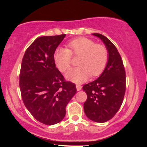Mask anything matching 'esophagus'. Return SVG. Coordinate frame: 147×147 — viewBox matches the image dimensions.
<instances>
[{
	"label": "esophagus",
	"instance_id": "34e87169",
	"mask_svg": "<svg viewBox=\"0 0 147 147\" xmlns=\"http://www.w3.org/2000/svg\"><path fill=\"white\" fill-rule=\"evenodd\" d=\"M76 88H77V91L81 90H82V86L79 85V84H77V85H76Z\"/></svg>",
	"mask_w": 147,
	"mask_h": 147
}]
</instances>
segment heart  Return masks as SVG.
Here are the masks:
<instances>
[{
    "label": "heart",
    "mask_w": 147,
    "mask_h": 147,
    "mask_svg": "<svg viewBox=\"0 0 147 147\" xmlns=\"http://www.w3.org/2000/svg\"><path fill=\"white\" fill-rule=\"evenodd\" d=\"M68 49L58 47L54 52L55 65L61 72L70 68L72 55L79 56L78 67L70 70L65 75L68 80L75 83H82L90 75L97 77L104 72L108 62V51L104 45L96 44L93 40L80 37L69 41Z\"/></svg>",
    "instance_id": "heart-1"
}]
</instances>
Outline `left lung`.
<instances>
[{"label":"left lung","mask_w":147,"mask_h":147,"mask_svg":"<svg viewBox=\"0 0 147 147\" xmlns=\"http://www.w3.org/2000/svg\"><path fill=\"white\" fill-rule=\"evenodd\" d=\"M92 35L104 43L109 59L98 79L83 86L87 94L84 109L88 119L102 123L113 117L122 105L126 90V73L122 58L113 43L100 34Z\"/></svg>","instance_id":"obj_1"}]
</instances>
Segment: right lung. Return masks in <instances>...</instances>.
I'll list each match as a JSON object with an SVG mask.
<instances>
[{"label":"right lung","instance_id":"1","mask_svg":"<svg viewBox=\"0 0 147 147\" xmlns=\"http://www.w3.org/2000/svg\"><path fill=\"white\" fill-rule=\"evenodd\" d=\"M65 36L38 37L28 47L22 60V99L33 117L46 125L63 119L65 107L77 92L75 84L65 82L54 61V52Z\"/></svg>","mask_w":147,"mask_h":147}]
</instances>
